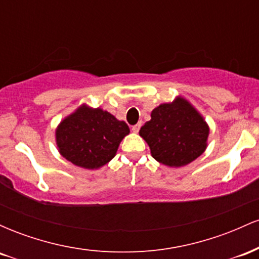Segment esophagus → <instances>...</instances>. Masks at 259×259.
<instances>
[{"label": "esophagus", "mask_w": 259, "mask_h": 259, "mask_svg": "<svg viewBox=\"0 0 259 259\" xmlns=\"http://www.w3.org/2000/svg\"><path fill=\"white\" fill-rule=\"evenodd\" d=\"M140 127H141V124H136V125H134V126L132 127L133 133H139Z\"/></svg>", "instance_id": "obj_1"}]
</instances>
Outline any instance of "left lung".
Wrapping results in <instances>:
<instances>
[{
	"instance_id": "8db88e82",
	"label": "left lung",
	"mask_w": 259,
	"mask_h": 259,
	"mask_svg": "<svg viewBox=\"0 0 259 259\" xmlns=\"http://www.w3.org/2000/svg\"><path fill=\"white\" fill-rule=\"evenodd\" d=\"M156 160L168 167H183L204 152L209 127L194 106L183 97L163 103L140 129Z\"/></svg>"
}]
</instances>
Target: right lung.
<instances>
[{"label":"right lung","instance_id":"1","mask_svg":"<svg viewBox=\"0 0 259 259\" xmlns=\"http://www.w3.org/2000/svg\"><path fill=\"white\" fill-rule=\"evenodd\" d=\"M130 133L125 121L101 108L80 106L56 129L59 153L85 169L103 167L117 153L120 141Z\"/></svg>","mask_w":259,"mask_h":259}]
</instances>
